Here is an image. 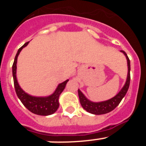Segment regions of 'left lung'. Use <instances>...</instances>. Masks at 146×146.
<instances>
[{
	"label": "left lung",
	"instance_id": "obj_1",
	"mask_svg": "<svg viewBox=\"0 0 146 146\" xmlns=\"http://www.w3.org/2000/svg\"><path fill=\"white\" fill-rule=\"evenodd\" d=\"M121 52L124 54L126 58V60H127L128 74H127L126 83L116 96H115L114 97L109 99V100H107V101L101 102H93L88 100L84 96V94L78 89V95H79L81 105L83 108V109L86 110V111L88 112V113L94 115H102L106 114V113L111 112L119 104V103L121 102L122 99L124 97L126 92L128 91L130 83V60L124 51L121 50Z\"/></svg>",
	"mask_w": 146,
	"mask_h": 146
}]
</instances>
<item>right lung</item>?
<instances>
[{
	"label": "right lung",
	"mask_w": 146,
	"mask_h": 146,
	"mask_svg": "<svg viewBox=\"0 0 146 146\" xmlns=\"http://www.w3.org/2000/svg\"><path fill=\"white\" fill-rule=\"evenodd\" d=\"M29 42H26L23 45L19 50L15 56V61L12 65V74L14 79V85L16 94L18 98L20 99L23 105L31 113L34 114L39 115H52L58 110L59 107L58 99L62 91H64L66 87L67 82L69 80L63 82L62 83L58 86L57 88L55 89V92L50 96H45V97H37V96H31L20 88V85L18 84L17 80L16 72H17V57L23 47H26Z\"/></svg>",
	"instance_id": "right-lung-1"
}]
</instances>
